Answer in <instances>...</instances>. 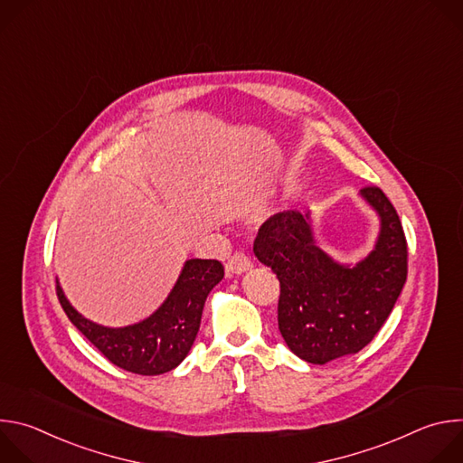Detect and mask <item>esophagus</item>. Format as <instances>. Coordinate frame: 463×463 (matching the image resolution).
Wrapping results in <instances>:
<instances>
[{"instance_id":"obj_1","label":"esophagus","mask_w":463,"mask_h":463,"mask_svg":"<svg viewBox=\"0 0 463 463\" xmlns=\"http://www.w3.org/2000/svg\"><path fill=\"white\" fill-rule=\"evenodd\" d=\"M252 268V261L245 252H234L227 263H225V271L227 275H241Z\"/></svg>"}]
</instances>
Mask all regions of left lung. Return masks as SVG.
Segmentation results:
<instances>
[{
	"label": "left lung",
	"mask_w": 463,
	"mask_h": 463,
	"mask_svg": "<svg viewBox=\"0 0 463 463\" xmlns=\"http://www.w3.org/2000/svg\"><path fill=\"white\" fill-rule=\"evenodd\" d=\"M381 218L375 249L355 268L341 266L313 240L307 214L284 211L261 223L256 258L280 280L279 329L300 359L324 364L363 350L381 329L409 273L407 238L379 186L361 190Z\"/></svg>",
	"instance_id": "left-lung-1"
}]
</instances>
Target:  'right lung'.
Wrapping results in <instances>:
<instances>
[{"label": "right lung", "mask_w": 463, "mask_h": 463, "mask_svg": "<svg viewBox=\"0 0 463 463\" xmlns=\"http://www.w3.org/2000/svg\"><path fill=\"white\" fill-rule=\"evenodd\" d=\"M222 279V261L188 260L165 304L146 320L126 327L99 326L68 302L60 286L56 295L65 315L109 363L131 373L159 375L174 370L190 352L205 300Z\"/></svg>", "instance_id": "1"}]
</instances>
